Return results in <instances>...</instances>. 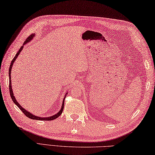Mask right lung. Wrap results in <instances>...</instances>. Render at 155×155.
<instances>
[{"label":"right lung","mask_w":155,"mask_h":155,"mask_svg":"<svg viewBox=\"0 0 155 155\" xmlns=\"http://www.w3.org/2000/svg\"><path fill=\"white\" fill-rule=\"evenodd\" d=\"M34 36H35L34 34H31V35H29V36L27 38V40H25V42H24L23 45H22V46L21 47H20V49H19L18 51L17 52V54H16V55H15V57L13 58V60H12V62H11V64H10L9 69V88L10 96H11L12 100V101H14V103L15 104H16V105L18 106V108L20 109V110H22V112L23 113L25 114V115L27 117H29V118H30V119H32V120H45V121L54 120H55V119L58 118V117H59V116L61 115V114H62L63 109H64V99H65V97H66V96H67V94L68 93H66V94H65L66 96L64 97V100H63L62 104V107H61V109L60 110V111H58V113H56V114H55V115H53V116H51V117H38V116L34 115V114L29 113V111H27V110H26V109H25V108H22V106L19 104V103L18 102V101H16V98H15L14 95V94H13V91H12V83H11V82H12V80H11V71H12V67H13V64H14V61L16 60V59L18 58V55L20 54V52H21V51L22 50V49H23L24 45H26L27 43H28L29 42L31 41V40L33 38H34Z\"/></svg>","instance_id":"1"}]
</instances>
